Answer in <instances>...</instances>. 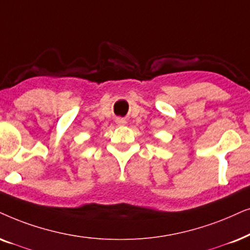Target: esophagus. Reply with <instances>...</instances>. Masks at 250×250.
Segmentation results:
<instances>
[{
  "label": "esophagus",
  "mask_w": 250,
  "mask_h": 250,
  "mask_svg": "<svg viewBox=\"0 0 250 250\" xmlns=\"http://www.w3.org/2000/svg\"><path fill=\"white\" fill-rule=\"evenodd\" d=\"M117 124H119V125H124V124H126V121L124 118H117Z\"/></svg>",
  "instance_id": "34e87169"
}]
</instances>
